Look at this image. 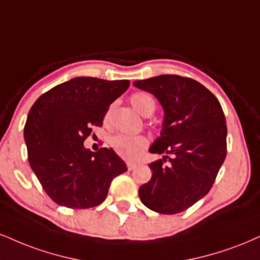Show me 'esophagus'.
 Returning <instances> with one entry per match:
<instances>
[{
    "label": "esophagus",
    "instance_id": "34e87169",
    "mask_svg": "<svg viewBox=\"0 0 260 260\" xmlns=\"http://www.w3.org/2000/svg\"><path fill=\"white\" fill-rule=\"evenodd\" d=\"M127 169H129V171H131V170H134V169H135L136 168V166H137V164H136V162H127Z\"/></svg>",
    "mask_w": 260,
    "mask_h": 260
}]
</instances>
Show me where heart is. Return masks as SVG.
<instances>
[{"label":"heart","instance_id":"obj_1","mask_svg":"<svg viewBox=\"0 0 260 260\" xmlns=\"http://www.w3.org/2000/svg\"><path fill=\"white\" fill-rule=\"evenodd\" d=\"M131 105L140 114L148 117L154 113L156 104L154 98L148 92H136L131 96ZM111 146L118 155L125 160H136L148 146L146 136L137 135H117L111 139Z\"/></svg>","mask_w":260,"mask_h":260}]
</instances>
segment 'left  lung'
Returning a JSON list of instances; mask_svg holds the SVG:
<instances>
[{"mask_svg":"<svg viewBox=\"0 0 260 260\" xmlns=\"http://www.w3.org/2000/svg\"><path fill=\"white\" fill-rule=\"evenodd\" d=\"M134 85L154 95L164 110L160 136L149 148L164 156L149 164L152 178L140 187V199L158 213H179L210 191L225 159L222 106L203 84L177 75L135 81ZM166 158L170 164L162 166Z\"/></svg>","mask_w":260,"mask_h":260,"instance_id":"1","label":"left lung"}]
</instances>
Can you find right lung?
Returning a JSON list of instances; mask_svg holds the SVG:
<instances>
[{
  "label": "right lung",
  "mask_w": 260,
  "mask_h": 260,
  "mask_svg": "<svg viewBox=\"0 0 260 260\" xmlns=\"http://www.w3.org/2000/svg\"><path fill=\"white\" fill-rule=\"evenodd\" d=\"M129 85L126 79L76 77L32 105L24 127L28 162L54 203L69 208L98 206L112 179L127 170L112 148L92 153L83 143Z\"/></svg>",
  "instance_id": "obj_1"
}]
</instances>
